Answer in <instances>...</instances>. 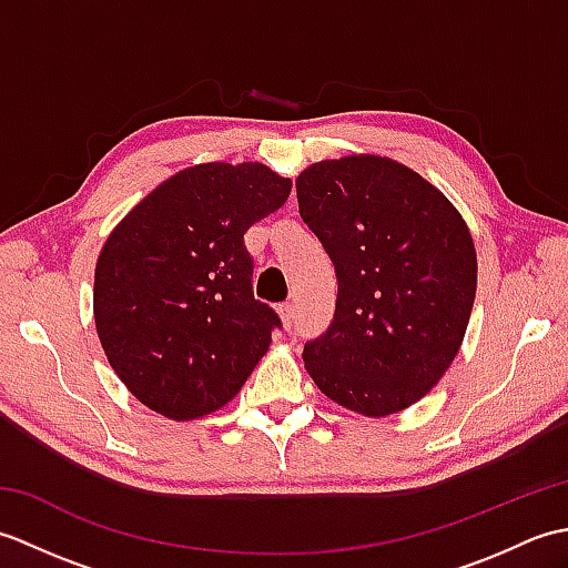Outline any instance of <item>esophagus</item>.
<instances>
[{
  "label": "esophagus",
  "mask_w": 568,
  "mask_h": 568,
  "mask_svg": "<svg viewBox=\"0 0 568 568\" xmlns=\"http://www.w3.org/2000/svg\"><path fill=\"white\" fill-rule=\"evenodd\" d=\"M277 315H281V320H283V327L291 329L293 322H295V305L293 303L281 305V307H277Z\"/></svg>",
  "instance_id": "esophagus-1"
}]
</instances>
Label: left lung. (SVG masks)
<instances>
[{
  "mask_svg": "<svg viewBox=\"0 0 568 568\" xmlns=\"http://www.w3.org/2000/svg\"><path fill=\"white\" fill-rule=\"evenodd\" d=\"M295 187L339 281L334 320L305 344V368L346 409L400 413L439 383L464 342L478 273L468 226L425 178L381 155L315 163Z\"/></svg>",
  "mask_w": 568,
  "mask_h": 568,
  "instance_id": "1",
  "label": "left lung"
}]
</instances>
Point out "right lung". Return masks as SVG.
Returning <instances> with one entry per match:
<instances>
[{"instance_id":"add662e5","label":"right lung","mask_w":568,"mask_h":568,"mask_svg":"<svg viewBox=\"0 0 568 568\" xmlns=\"http://www.w3.org/2000/svg\"><path fill=\"white\" fill-rule=\"evenodd\" d=\"M293 180L263 163L180 171L131 210L94 268V324L110 366L153 413L195 419L226 405L281 327L253 297L251 224Z\"/></svg>"}]
</instances>
